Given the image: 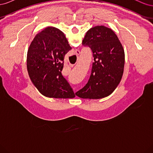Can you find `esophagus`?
Masks as SVG:
<instances>
[{"instance_id": "esophagus-1", "label": "esophagus", "mask_w": 153, "mask_h": 153, "mask_svg": "<svg viewBox=\"0 0 153 153\" xmlns=\"http://www.w3.org/2000/svg\"><path fill=\"white\" fill-rule=\"evenodd\" d=\"M75 53L76 54V55H78V54H80V51L78 50H75Z\"/></svg>"}]
</instances>
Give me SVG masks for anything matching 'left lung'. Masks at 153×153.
Wrapping results in <instances>:
<instances>
[{"label":"left lung","mask_w":153,"mask_h":153,"mask_svg":"<svg viewBox=\"0 0 153 153\" xmlns=\"http://www.w3.org/2000/svg\"><path fill=\"white\" fill-rule=\"evenodd\" d=\"M82 45L91 49L94 61L88 82L75 94L82 98H105L121 80L124 66L123 46L114 32L103 25L88 30Z\"/></svg>","instance_id":"1"}]
</instances>
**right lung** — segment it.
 <instances>
[{
    "label": "right lung",
    "mask_w": 153,
    "mask_h": 153,
    "mask_svg": "<svg viewBox=\"0 0 153 153\" xmlns=\"http://www.w3.org/2000/svg\"><path fill=\"white\" fill-rule=\"evenodd\" d=\"M71 50L64 33L48 27L37 34L27 52V68L32 82L43 95L55 98L75 97L62 75L64 57Z\"/></svg>",
    "instance_id": "right-lung-1"
}]
</instances>
